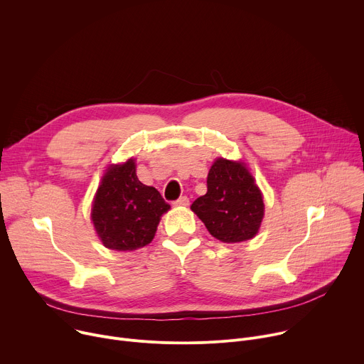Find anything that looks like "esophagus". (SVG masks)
<instances>
[{"instance_id": "esophagus-1", "label": "esophagus", "mask_w": 364, "mask_h": 364, "mask_svg": "<svg viewBox=\"0 0 364 364\" xmlns=\"http://www.w3.org/2000/svg\"><path fill=\"white\" fill-rule=\"evenodd\" d=\"M174 204H176V205H180V207H186V205L190 204V200H188V197L183 196V197H180L178 200H176Z\"/></svg>"}]
</instances>
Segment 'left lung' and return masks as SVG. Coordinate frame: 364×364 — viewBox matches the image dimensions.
Masks as SVG:
<instances>
[{
    "mask_svg": "<svg viewBox=\"0 0 364 364\" xmlns=\"http://www.w3.org/2000/svg\"><path fill=\"white\" fill-rule=\"evenodd\" d=\"M191 210L213 237L239 243L257 233L265 204L243 163L218 159L207 176V193L193 201Z\"/></svg>",
    "mask_w": 364,
    "mask_h": 364,
    "instance_id": "obj_1",
    "label": "left lung"
}]
</instances>
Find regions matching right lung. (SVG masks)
Wrapping results in <instances>:
<instances>
[{
  "instance_id": "obj_1",
  "label": "right lung",
  "mask_w": 364,
  "mask_h": 364,
  "mask_svg": "<svg viewBox=\"0 0 364 364\" xmlns=\"http://www.w3.org/2000/svg\"><path fill=\"white\" fill-rule=\"evenodd\" d=\"M170 204L136 177L135 160L109 166L92 204V222L103 246L127 252L151 243Z\"/></svg>"
}]
</instances>
